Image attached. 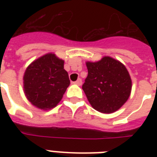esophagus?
I'll use <instances>...</instances> for the list:
<instances>
[{
	"mask_svg": "<svg viewBox=\"0 0 157 157\" xmlns=\"http://www.w3.org/2000/svg\"><path fill=\"white\" fill-rule=\"evenodd\" d=\"M73 83L76 84V85H78V86H81V84H82V81H81V78H79L77 81H75V82H73Z\"/></svg>",
	"mask_w": 157,
	"mask_h": 157,
	"instance_id": "obj_1",
	"label": "esophagus"
}]
</instances>
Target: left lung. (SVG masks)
Returning <instances> with one entry per match:
<instances>
[{"label":"left lung","mask_w":157,"mask_h":157,"mask_svg":"<svg viewBox=\"0 0 157 157\" xmlns=\"http://www.w3.org/2000/svg\"><path fill=\"white\" fill-rule=\"evenodd\" d=\"M88 76L82 89L91 106L102 113H112L129 98L132 81L126 67L111 57L87 62Z\"/></svg>","instance_id":"1"}]
</instances>
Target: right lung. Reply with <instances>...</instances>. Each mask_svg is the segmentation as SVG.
<instances>
[{"label":"right lung","mask_w":157,"mask_h":157,"mask_svg":"<svg viewBox=\"0 0 157 157\" xmlns=\"http://www.w3.org/2000/svg\"><path fill=\"white\" fill-rule=\"evenodd\" d=\"M64 61L54 54H47L32 63L23 76L27 98L40 109L56 107L70 85Z\"/></svg>","instance_id":"add662e5"}]
</instances>
